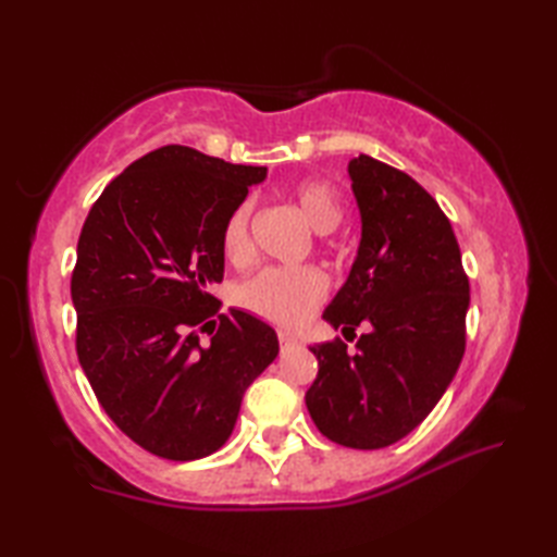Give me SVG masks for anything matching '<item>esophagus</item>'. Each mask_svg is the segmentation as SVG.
Listing matches in <instances>:
<instances>
[{
	"mask_svg": "<svg viewBox=\"0 0 557 557\" xmlns=\"http://www.w3.org/2000/svg\"><path fill=\"white\" fill-rule=\"evenodd\" d=\"M294 345H299L297 337L289 335V333H280V347H282V349H289V347H294Z\"/></svg>",
	"mask_w": 557,
	"mask_h": 557,
	"instance_id": "1",
	"label": "esophagus"
}]
</instances>
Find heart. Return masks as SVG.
<instances>
[{
  "label": "heart",
  "instance_id": "b5f03b06",
  "mask_svg": "<svg viewBox=\"0 0 557 557\" xmlns=\"http://www.w3.org/2000/svg\"><path fill=\"white\" fill-rule=\"evenodd\" d=\"M294 203L318 234H330L345 220V203L333 184L304 182L294 188ZM251 200L236 206L222 230V251L232 263L251 256ZM327 292L325 277L315 268H265L242 282L234 292L236 304L265 321L297 327L309 318Z\"/></svg>",
  "mask_w": 557,
  "mask_h": 557
}]
</instances>
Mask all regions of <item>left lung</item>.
I'll list each match as a JSON object with an SVG mask.
<instances>
[{"label": "left lung", "mask_w": 557, "mask_h": 557, "mask_svg": "<svg viewBox=\"0 0 557 557\" xmlns=\"http://www.w3.org/2000/svg\"><path fill=\"white\" fill-rule=\"evenodd\" d=\"M361 242L349 277L323 311L335 330L371 325L349 354L313 345L306 407L325 437L354 449L401 441L429 417L465 357L469 280L453 224L409 174L349 160Z\"/></svg>", "instance_id": "left-lung-1"}]
</instances>
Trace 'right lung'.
Wrapping results in <instances>:
<instances>
[{"instance_id": "1", "label": "right lung", "mask_w": 557, "mask_h": 557, "mask_svg": "<svg viewBox=\"0 0 557 557\" xmlns=\"http://www.w3.org/2000/svg\"><path fill=\"white\" fill-rule=\"evenodd\" d=\"M265 176L164 146L110 182L81 230L78 361L108 417L158 457L191 461L227 443L246 387L280 351L275 330L246 311L215 327L220 301L208 292L224 275V222Z\"/></svg>"}]
</instances>
